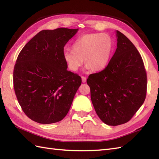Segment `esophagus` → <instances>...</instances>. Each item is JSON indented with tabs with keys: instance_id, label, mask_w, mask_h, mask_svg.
<instances>
[{
	"instance_id": "esophagus-1",
	"label": "esophagus",
	"mask_w": 159,
	"mask_h": 159,
	"mask_svg": "<svg viewBox=\"0 0 159 159\" xmlns=\"http://www.w3.org/2000/svg\"><path fill=\"white\" fill-rule=\"evenodd\" d=\"M81 79H82V82L83 83H85L86 82V80H87V79H86V77L85 76H81Z\"/></svg>"
}]
</instances>
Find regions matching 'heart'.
Wrapping results in <instances>:
<instances>
[{
    "label": "heart",
    "instance_id": "heart-1",
    "mask_svg": "<svg viewBox=\"0 0 159 159\" xmlns=\"http://www.w3.org/2000/svg\"><path fill=\"white\" fill-rule=\"evenodd\" d=\"M113 50V41L106 33H87L78 38L72 49L63 52V59L67 67L75 72L83 65L87 70L98 72L105 68Z\"/></svg>",
    "mask_w": 159,
    "mask_h": 159
}]
</instances>
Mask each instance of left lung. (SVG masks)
Segmentation results:
<instances>
[{"mask_svg":"<svg viewBox=\"0 0 159 159\" xmlns=\"http://www.w3.org/2000/svg\"><path fill=\"white\" fill-rule=\"evenodd\" d=\"M117 49L105 68L90 74L87 83L96 112L104 123L128 122L144 102L147 74L136 47L117 31Z\"/></svg>","mask_w":159,"mask_h":159,"instance_id":"1","label":"left lung"}]
</instances>
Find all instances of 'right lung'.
Wrapping results in <instances>:
<instances>
[{
    "mask_svg": "<svg viewBox=\"0 0 159 159\" xmlns=\"http://www.w3.org/2000/svg\"><path fill=\"white\" fill-rule=\"evenodd\" d=\"M78 29L43 30L24 46L13 69V87L23 112L36 122L62 120L81 78L67 70L64 46Z\"/></svg>",
    "mask_w": 159,
    "mask_h": 159,
    "instance_id": "1",
    "label": "right lung"
}]
</instances>
